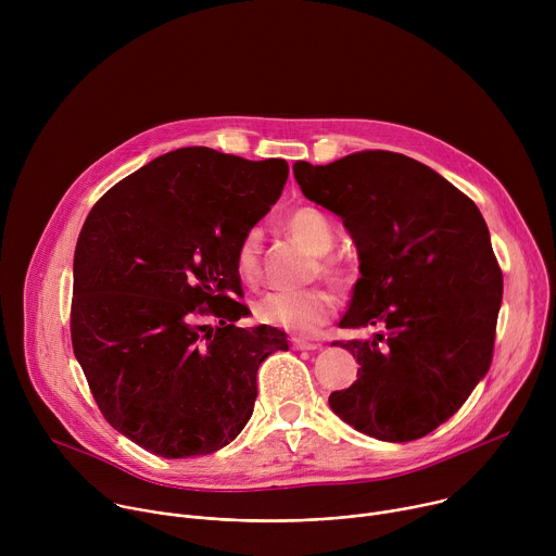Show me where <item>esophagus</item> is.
I'll list each match as a JSON object with an SVG mask.
<instances>
[{"label":"esophagus","instance_id":"34e87169","mask_svg":"<svg viewBox=\"0 0 556 556\" xmlns=\"http://www.w3.org/2000/svg\"><path fill=\"white\" fill-rule=\"evenodd\" d=\"M290 345L294 348V350H316V348H319V345H316V343H312V341H305V339H290Z\"/></svg>","mask_w":556,"mask_h":556}]
</instances>
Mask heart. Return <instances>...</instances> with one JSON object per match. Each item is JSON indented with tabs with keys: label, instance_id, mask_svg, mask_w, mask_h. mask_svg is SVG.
<instances>
[{
	"label": "heart",
	"instance_id": "1",
	"mask_svg": "<svg viewBox=\"0 0 556 556\" xmlns=\"http://www.w3.org/2000/svg\"><path fill=\"white\" fill-rule=\"evenodd\" d=\"M286 230L296 242L307 247L316 257L314 275H321L332 283H343L341 264L330 257L334 244V226L326 213L314 206H299L290 211L283 219ZM235 270L242 281L253 283L262 270V232L260 228H249L240 244L235 249ZM337 309V299L324 288H307L299 292H268L255 307V321L279 328L292 334H314Z\"/></svg>",
	"mask_w": 556,
	"mask_h": 556
}]
</instances>
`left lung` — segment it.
Segmentation results:
<instances>
[{"label":"left lung","instance_id":"left-lung-1","mask_svg":"<svg viewBox=\"0 0 556 556\" xmlns=\"http://www.w3.org/2000/svg\"><path fill=\"white\" fill-rule=\"evenodd\" d=\"M292 172L307 200L343 217L358 251L341 328H380L371 341L332 343L361 367L330 407L376 440H418L466 403L493 361L504 279L486 222L403 153L369 149Z\"/></svg>","mask_w":556,"mask_h":556}]
</instances>
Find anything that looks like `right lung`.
<instances>
[{"mask_svg": "<svg viewBox=\"0 0 556 556\" xmlns=\"http://www.w3.org/2000/svg\"><path fill=\"white\" fill-rule=\"evenodd\" d=\"M286 180L281 157L185 147L92 206L74 251L72 348L103 418L144 451L176 459L232 442L260 365L288 350L277 328H235L249 314L235 249Z\"/></svg>", "mask_w": 556, "mask_h": 556, "instance_id": "1", "label": "right lung"}]
</instances>
